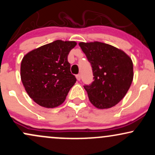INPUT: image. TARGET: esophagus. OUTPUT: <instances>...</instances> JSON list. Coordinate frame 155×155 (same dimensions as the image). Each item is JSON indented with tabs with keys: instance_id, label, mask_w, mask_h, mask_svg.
<instances>
[{
	"instance_id": "obj_1",
	"label": "esophagus",
	"mask_w": 155,
	"mask_h": 155,
	"mask_svg": "<svg viewBox=\"0 0 155 155\" xmlns=\"http://www.w3.org/2000/svg\"><path fill=\"white\" fill-rule=\"evenodd\" d=\"M76 77L78 81H80V79H81V76H80V74H77V75L76 76Z\"/></svg>"
}]
</instances>
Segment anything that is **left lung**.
Wrapping results in <instances>:
<instances>
[{"label": "left lung", "instance_id": "obj_1", "mask_svg": "<svg viewBox=\"0 0 155 155\" xmlns=\"http://www.w3.org/2000/svg\"><path fill=\"white\" fill-rule=\"evenodd\" d=\"M79 45L93 72L94 81L84 86L89 100L100 109L113 107L125 96L132 84V60L124 51L102 42H80Z\"/></svg>", "mask_w": 155, "mask_h": 155}]
</instances>
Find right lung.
<instances>
[{"label":"right lung","instance_id":"obj_1","mask_svg":"<svg viewBox=\"0 0 155 155\" xmlns=\"http://www.w3.org/2000/svg\"><path fill=\"white\" fill-rule=\"evenodd\" d=\"M76 45V41L57 40L23 57L21 80L27 93L39 106L55 108L65 101L76 81L68 62V55Z\"/></svg>","mask_w":155,"mask_h":155}]
</instances>
